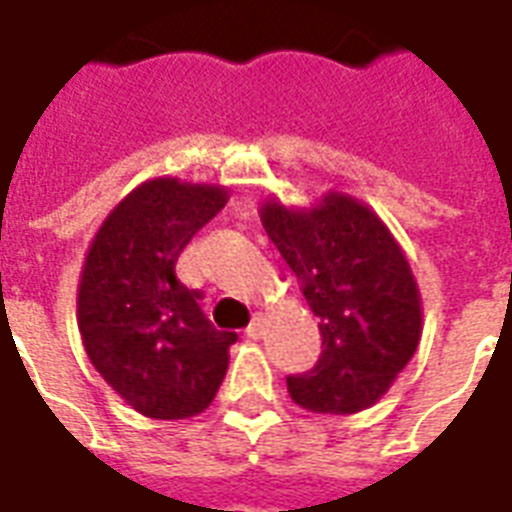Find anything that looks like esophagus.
Returning <instances> with one entry per match:
<instances>
[{
  "label": "esophagus",
  "instance_id": "34e87169",
  "mask_svg": "<svg viewBox=\"0 0 512 512\" xmlns=\"http://www.w3.org/2000/svg\"><path fill=\"white\" fill-rule=\"evenodd\" d=\"M263 326H266V318L263 315H255L252 323L246 326V337H252V340H260V334H263Z\"/></svg>",
  "mask_w": 512,
  "mask_h": 512
}]
</instances>
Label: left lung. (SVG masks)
Returning a JSON list of instances; mask_svg holds the SVG:
<instances>
[{
  "label": "left lung",
  "mask_w": 512,
  "mask_h": 512,
  "mask_svg": "<svg viewBox=\"0 0 512 512\" xmlns=\"http://www.w3.org/2000/svg\"><path fill=\"white\" fill-rule=\"evenodd\" d=\"M260 219L321 318V359L310 373L288 376L290 397L315 414L370 408L422 334V301L403 249L365 202L337 191L312 208L268 200Z\"/></svg>",
  "instance_id": "8db88e82"
}]
</instances>
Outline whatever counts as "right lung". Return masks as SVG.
I'll return each instance as SVG.
<instances>
[{
    "label": "right lung",
    "instance_id": "obj_1",
    "mask_svg": "<svg viewBox=\"0 0 512 512\" xmlns=\"http://www.w3.org/2000/svg\"><path fill=\"white\" fill-rule=\"evenodd\" d=\"M227 202V189L153 178L106 216L84 257V351L128 406L153 419L197 417L222 386L235 332L200 310L175 274L180 252Z\"/></svg>",
    "mask_w": 512,
    "mask_h": 512
}]
</instances>
